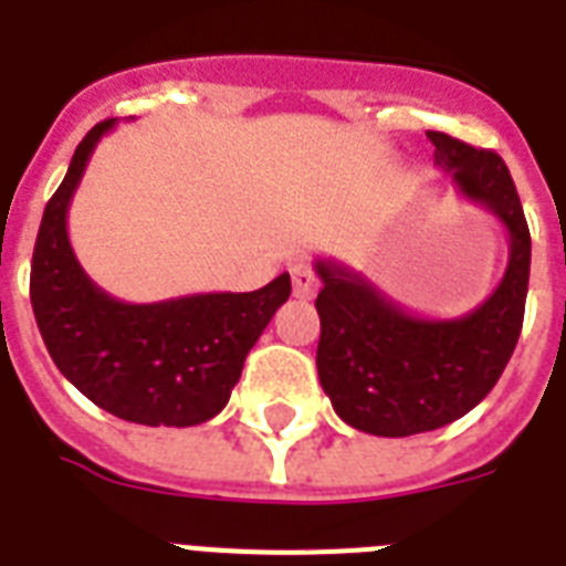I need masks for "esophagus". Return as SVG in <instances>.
I'll list each match as a JSON object with an SVG mask.
<instances>
[{"mask_svg": "<svg viewBox=\"0 0 566 566\" xmlns=\"http://www.w3.org/2000/svg\"><path fill=\"white\" fill-rule=\"evenodd\" d=\"M291 279H293V296L296 300H311L319 287V279L314 275V270L305 264H293L291 266Z\"/></svg>", "mask_w": 566, "mask_h": 566, "instance_id": "1", "label": "esophagus"}]
</instances>
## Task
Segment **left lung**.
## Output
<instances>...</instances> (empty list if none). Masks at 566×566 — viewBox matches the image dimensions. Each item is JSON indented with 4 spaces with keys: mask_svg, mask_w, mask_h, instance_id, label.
<instances>
[{
    "mask_svg": "<svg viewBox=\"0 0 566 566\" xmlns=\"http://www.w3.org/2000/svg\"><path fill=\"white\" fill-rule=\"evenodd\" d=\"M434 164L464 199L509 231V266L496 291L470 314L417 317L364 273L317 261L319 385L337 417L378 438H408L449 426L491 394L517 346L528 293L532 238L509 167L491 149L426 132Z\"/></svg>",
    "mask_w": 566,
    "mask_h": 566,
    "instance_id": "obj_1",
    "label": "left lung"
}]
</instances>
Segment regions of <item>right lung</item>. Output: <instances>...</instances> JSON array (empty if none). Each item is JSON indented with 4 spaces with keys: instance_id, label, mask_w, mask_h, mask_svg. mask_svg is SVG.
<instances>
[{
    "instance_id": "obj_1",
    "label": "right lung",
    "mask_w": 566,
    "mask_h": 566,
    "mask_svg": "<svg viewBox=\"0 0 566 566\" xmlns=\"http://www.w3.org/2000/svg\"><path fill=\"white\" fill-rule=\"evenodd\" d=\"M105 119L75 149L49 199L31 258V308L55 367L91 402L140 426H199L226 408L249 349L291 296V275L252 293H193L132 305L84 273L66 211Z\"/></svg>"
}]
</instances>
